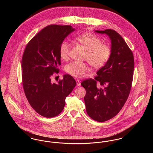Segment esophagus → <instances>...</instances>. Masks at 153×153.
Segmentation results:
<instances>
[{
    "label": "esophagus",
    "mask_w": 153,
    "mask_h": 153,
    "mask_svg": "<svg viewBox=\"0 0 153 153\" xmlns=\"http://www.w3.org/2000/svg\"><path fill=\"white\" fill-rule=\"evenodd\" d=\"M76 85H77V86H80V85H81V82H80V81H79V79H76Z\"/></svg>",
    "instance_id": "34e87169"
}]
</instances>
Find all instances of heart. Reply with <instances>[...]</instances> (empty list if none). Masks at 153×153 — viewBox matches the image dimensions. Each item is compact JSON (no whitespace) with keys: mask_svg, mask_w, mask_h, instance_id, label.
Listing matches in <instances>:
<instances>
[{"mask_svg":"<svg viewBox=\"0 0 153 153\" xmlns=\"http://www.w3.org/2000/svg\"><path fill=\"white\" fill-rule=\"evenodd\" d=\"M75 40L86 49L84 58L93 67L98 68L106 64L111 55V49L108 45L101 43L98 36L92 33H85L77 35ZM70 49L69 42L66 41L61 42L59 53L62 59L67 60L69 58ZM65 70L73 76L83 78L89 71V68L85 62L73 61L66 65Z\"/></svg>","mask_w":153,"mask_h":153,"instance_id":"1","label":"heart"}]
</instances>
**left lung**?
I'll use <instances>...</instances> for the list:
<instances>
[{
    "instance_id": "1",
    "label": "left lung",
    "mask_w": 153,
    "mask_h": 153,
    "mask_svg": "<svg viewBox=\"0 0 153 153\" xmlns=\"http://www.w3.org/2000/svg\"><path fill=\"white\" fill-rule=\"evenodd\" d=\"M107 34L111 41V55L105 65L81 85L86 90L84 101L88 115L98 122L115 117L129 96L132 82L134 61L131 49L122 36L112 29L95 30ZM99 83L103 88L97 85Z\"/></svg>"
}]
</instances>
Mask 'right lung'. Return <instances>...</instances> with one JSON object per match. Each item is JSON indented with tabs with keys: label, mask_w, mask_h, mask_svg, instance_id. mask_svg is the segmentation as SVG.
<instances>
[{
	"label": "right lung",
	"mask_w": 153,
	"mask_h": 153,
	"mask_svg": "<svg viewBox=\"0 0 153 153\" xmlns=\"http://www.w3.org/2000/svg\"><path fill=\"white\" fill-rule=\"evenodd\" d=\"M74 30L70 25H49L28 42L23 54L22 85L26 97L32 108L46 118L62 111L66 97L76 84L68 74L57 84L51 82V76L61 64L60 45Z\"/></svg>",
	"instance_id": "obj_1"
}]
</instances>
